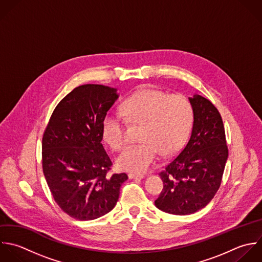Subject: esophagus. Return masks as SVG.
I'll return each instance as SVG.
<instances>
[{
    "instance_id": "esophagus-1",
    "label": "esophagus",
    "mask_w": 262,
    "mask_h": 262,
    "mask_svg": "<svg viewBox=\"0 0 262 262\" xmlns=\"http://www.w3.org/2000/svg\"><path fill=\"white\" fill-rule=\"evenodd\" d=\"M144 174H137V173H128V179H144Z\"/></svg>"
}]
</instances>
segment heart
Segmentation results:
<instances>
[{
    "label": "heart",
    "mask_w": 262,
    "mask_h": 262,
    "mask_svg": "<svg viewBox=\"0 0 262 262\" xmlns=\"http://www.w3.org/2000/svg\"><path fill=\"white\" fill-rule=\"evenodd\" d=\"M119 114L129 124L140 125L141 143L127 146L115 160L118 169L134 173L147 171L158 153L168 156L177 152L189 137L194 121V108L187 97L152 88L142 89L125 99L119 106ZM121 117L109 113L102 122V138L114 151L125 144Z\"/></svg>",
    "instance_id": "obj_1"
}]
</instances>
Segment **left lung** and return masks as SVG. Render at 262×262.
<instances>
[{"mask_svg":"<svg viewBox=\"0 0 262 262\" xmlns=\"http://www.w3.org/2000/svg\"><path fill=\"white\" fill-rule=\"evenodd\" d=\"M194 108V124L184 149L160 171L163 190L155 200L160 210L192 214L205 207L219 191L228 159L223 118L206 98H189Z\"/></svg>","mask_w":262,"mask_h":262,"instance_id":"left-lung-1","label":"left lung"}]
</instances>
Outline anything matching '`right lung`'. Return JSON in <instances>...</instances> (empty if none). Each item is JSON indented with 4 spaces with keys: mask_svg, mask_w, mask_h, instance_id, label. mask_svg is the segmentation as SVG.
Returning a JSON list of instances; mask_svg holds the SVG:
<instances>
[{
    "mask_svg": "<svg viewBox=\"0 0 262 262\" xmlns=\"http://www.w3.org/2000/svg\"><path fill=\"white\" fill-rule=\"evenodd\" d=\"M116 90L83 84L65 96L53 111L41 143L42 171L58 206L78 221L105 215L116 205L125 173H108L102 122Z\"/></svg>",
    "mask_w": 262,
    "mask_h": 262,
    "instance_id": "1",
    "label": "right lung"
}]
</instances>
